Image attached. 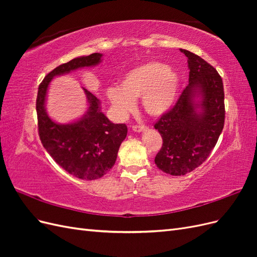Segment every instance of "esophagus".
Returning <instances> with one entry per match:
<instances>
[{"label": "esophagus", "mask_w": 257, "mask_h": 257, "mask_svg": "<svg viewBox=\"0 0 257 257\" xmlns=\"http://www.w3.org/2000/svg\"><path fill=\"white\" fill-rule=\"evenodd\" d=\"M146 130H147L146 125H133V131L137 132V133H139V132L146 131Z\"/></svg>", "instance_id": "34e87169"}]
</instances>
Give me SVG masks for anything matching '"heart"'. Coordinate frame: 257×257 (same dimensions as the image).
Here are the masks:
<instances>
[{
    "instance_id": "obj_1",
    "label": "heart",
    "mask_w": 257,
    "mask_h": 257,
    "mask_svg": "<svg viewBox=\"0 0 257 257\" xmlns=\"http://www.w3.org/2000/svg\"><path fill=\"white\" fill-rule=\"evenodd\" d=\"M179 89V77L173 68L159 62H148L123 75L119 87L107 89V98L116 116L124 118L142 97L144 109L150 115H161L174 105Z\"/></svg>"
}]
</instances>
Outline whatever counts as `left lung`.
<instances>
[{"mask_svg": "<svg viewBox=\"0 0 257 257\" xmlns=\"http://www.w3.org/2000/svg\"><path fill=\"white\" fill-rule=\"evenodd\" d=\"M189 84L172 109L154 124L163 145L154 159L162 172L184 176L207 160L225 120L223 81L216 69L189 50Z\"/></svg>", "mask_w": 257, "mask_h": 257, "instance_id": "1", "label": "left lung"}]
</instances>
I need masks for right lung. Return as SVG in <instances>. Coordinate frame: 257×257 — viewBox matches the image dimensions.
Returning <instances> with one entry per match:
<instances>
[{"mask_svg": "<svg viewBox=\"0 0 257 257\" xmlns=\"http://www.w3.org/2000/svg\"><path fill=\"white\" fill-rule=\"evenodd\" d=\"M102 57V53H92L59 65L45 77L37 92L36 112L41 142L62 168L81 180H95L109 172L126 137L127 126L110 122L100 111L99 99L84 88L88 110L79 120L67 124H60L49 118L45 107L46 96L53 77L95 66L100 63Z\"/></svg>", "mask_w": 257, "mask_h": 257, "instance_id": "add662e5", "label": "right lung"}]
</instances>
